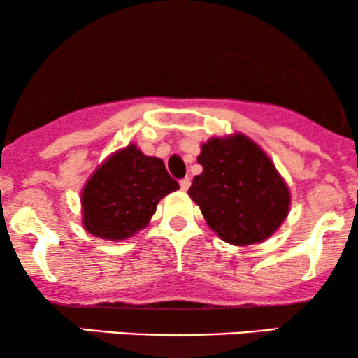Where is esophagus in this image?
<instances>
[{
  "instance_id": "1",
  "label": "esophagus",
  "mask_w": 358,
  "mask_h": 358,
  "mask_svg": "<svg viewBox=\"0 0 358 358\" xmlns=\"http://www.w3.org/2000/svg\"><path fill=\"white\" fill-rule=\"evenodd\" d=\"M190 178H183L182 180V182H180V188H182V190L183 192H187L188 190V188H190Z\"/></svg>"
}]
</instances>
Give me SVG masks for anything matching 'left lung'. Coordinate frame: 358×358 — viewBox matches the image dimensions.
Listing matches in <instances>:
<instances>
[{"mask_svg":"<svg viewBox=\"0 0 358 358\" xmlns=\"http://www.w3.org/2000/svg\"><path fill=\"white\" fill-rule=\"evenodd\" d=\"M203 168L188 190L205 222L232 245L261 244L289 213L291 192L269 155L244 133L213 136L200 145Z\"/></svg>","mask_w":358,"mask_h":358,"instance_id":"obj_1","label":"left lung"}]
</instances>
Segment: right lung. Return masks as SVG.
<instances>
[{
    "label": "right lung",
    "mask_w": 358,
    "mask_h": 358,
    "mask_svg": "<svg viewBox=\"0 0 358 358\" xmlns=\"http://www.w3.org/2000/svg\"><path fill=\"white\" fill-rule=\"evenodd\" d=\"M163 159L134 143L110 153L80 192L82 225L104 241H126L148 227L158 202L178 190Z\"/></svg>",
    "instance_id": "obj_1"
}]
</instances>
